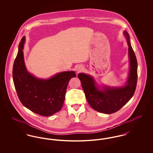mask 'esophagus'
I'll use <instances>...</instances> for the list:
<instances>
[{
  "mask_svg": "<svg viewBox=\"0 0 153 153\" xmlns=\"http://www.w3.org/2000/svg\"><path fill=\"white\" fill-rule=\"evenodd\" d=\"M79 71H80V70H79Z\"/></svg>",
  "mask_w": 153,
  "mask_h": 153,
  "instance_id": "1",
  "label": "esophagus"
}]
</instances>
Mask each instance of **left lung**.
<instances>
[{
	"label": "left lung",
	"instance_id": "left-lung-1",
	"mask_svg": "<svg viewBox=\"0 0 153 153\" xmlns=\"http://www.w3.org/2000/svg\"><path fill=\"white\" fill-rule=\"evenodd\" d=\"M127 37L130 57V69L128 79L123 87H104L100 91L96 87L95 81L90 76L79 73L78 77L85 93L86 99L91 107L96 111L103 114L115 113L121 109L128 102L135 93L137 84V60L135 53L131 47L130 36L124 31Z\"/></svg>",
	"mask_w": 153,
	"mask_h": 153
}]
</instances>
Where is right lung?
<instances>
[{"instance_id": "right-lung-1", "label": "right lung", "mask_w": 153, "mask_h": 153, "mask_svg": "<svg viewBox=\"0 0 153 153\" xmlns=\"http://www.w3.org/2000/svg\"><path fill=\"white\" fill-rule=\"evenodd\" d=\"M23 36L15 59L13 77L18 96L22 104L33 112L49 117L61 109L69 81L75 77L73 71L58 73L48 80L36 79L28 73L23 59Z\"/></svg>"}]
</instances>
